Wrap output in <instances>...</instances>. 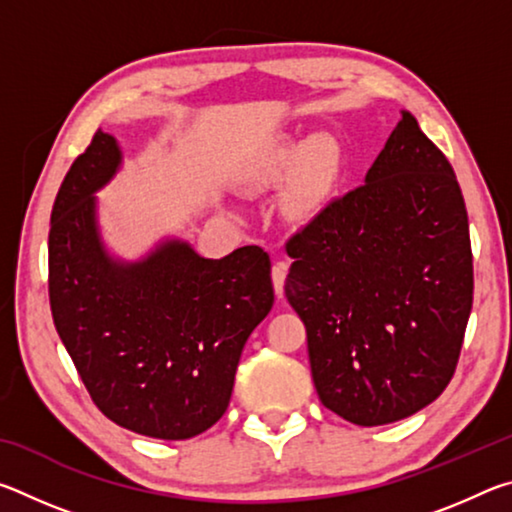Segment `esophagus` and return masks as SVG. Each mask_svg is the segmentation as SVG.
Instances as JSON below:
<instances>
[{
    "instance_id": "1",
    "label": "esophagus",
    "mask_w": 512,
    "mask_h": 512,
    "mask_svg": "<svg viewBox=\"0 0 512 512\" xmlns=\"http://www.w3.org/2000/svg\"><path fill=\"white\" fill-rule=\"evenodd\" d=\"M271 277H273V289H275V296L282 298L284 293V280H287V264L284 262H277L271 268Z\"/></svg>"
}]
</instances>
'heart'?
Wrapping results in <instances>:
<instances>
[{
	"mask_svg": "<svg viewBox=\"0 0 512 512\" xmlns=\"http://www.w3.org/2000/svg\"><path fill=\"white\" fill-rule=\"evenodd\" d=\"M291 203L300 214L314 212L332 192L339 173V151L332 137L316 135L307 144L282 142L253 167V183L271 185L291 176Z\"/></svg>",
	"mask_w": 512,
	"mask_h": 512,
	"instance_id": "b5f03b06",
	"label": "heart"
}]
</instances>
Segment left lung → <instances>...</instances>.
<instances>
[{
	"instance_id": "8db88e82",
	"label": "left lung",
	"mask_w": 512,
	"mask_h": 512,
	"mask_svg": "<svg viewBox=\"0 0 512 512\" xmlns=\"http://www.w3.org/2000/svg\"><path fill=\"white\" fill-rule=\"evenodd\" d=\"M287 253L284 293L329 411L377 427L445 391L472 311L470 225L452 164L411 112L366 183L320 210Z\"/></svg>"
}]
</instances>
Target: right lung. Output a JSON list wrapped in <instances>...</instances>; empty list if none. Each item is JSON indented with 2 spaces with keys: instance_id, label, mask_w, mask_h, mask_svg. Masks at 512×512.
Instances as JSON below:
<instances>
[{
  "instance_id": "1",
  "label": "right lung",
  "mask_w": 512,
  "mask_h": 512,
  "mask_svg": "<svg viewBox=\"0 0 512 512\" xmlns=\"http://www.w3.org/2000/svg\"><path fill=\"white\" fill-rule=\"evenodd\" d=\"M121 164L97 131L58 189L49 230L56 332L92 402L119 427L187 440L230 404L241 350L273 307L271 259L259 246L205 259L164 239L137 262L101 241L97 198Z\"/></svg>"
}]
</instances>
